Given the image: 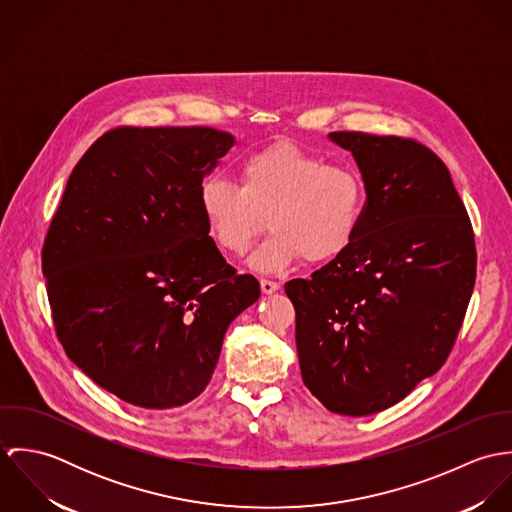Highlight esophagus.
I'll return each mask as SVG.
<instances>
[{
	"instance_id": "esophagus-1",
	"label": "esophagus",
	"mask_w": 512,
	"mask_h": 512,
	"mask_svg": "<svg viewBox=\"0 0 512 512\" xmlns=\"http://www.w3.org/2000/svg\"><path fill=\"white\" fill-rule=\"evenodd\" d=\"M260 288H262V292L270 295V293L278 292V290H280V284H278V282H274V280H266V278H264V280H260Z\"/></svg>"
}]
</instances>
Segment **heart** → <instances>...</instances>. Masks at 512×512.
Returning a JSON list of instances; mask_svg holds the SVG:
<instances>
[{
    "instance_id": "obj_1",
    "label": "heart",
    "mask_w": 512,
    "mask_h": 512,
    "mask_svg": "<svg viewBox=\"0 0 512 512\" xmlns=\"http://www.w3.org/2000/svg\"><path fill=\"white\" fill-rule=\"evenodd\" d=\"M365 207V179L355 167L288 142L246 157L240 185L220 175L199 185V209L222 252L244 256L268 220L272 232L252 258L268 274L301 258L319 264L341 256L359 234Z\"/></svg>"
}]
</instances>
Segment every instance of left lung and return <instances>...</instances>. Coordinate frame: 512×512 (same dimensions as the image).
I'll return each instance as SVG.
<instances>
[{
	"instance_id": "left-lung-1",
	"label": "left lung",
	"mask_w": 512,
	"mask_h": 512,
	"mask_svg": "<svg viewBox=\"0 0 512 512\" xmlns=\"http://www.w3.org/2000/svg\"><path fill=\"white\" fill-rule=\"evenodd\" d=\"M366 185L353 244L290 280L303 384L331 412L368 416L447 361L477 274L471 220L449 169L410 138L333 132Z\"/></svg>"
}]
</instances>
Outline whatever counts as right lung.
Here are the masks:
<instances>
[{
    "instance_id": "right-lung-1",
    "label": "right lung",
    "mask_w": 512,
    "mask_h": 512,
    "mask_svg": "<svg viewBox=\"0 0 512 512\" xmlns=\"http://www.w3.org/2000/svg\"><path fill=\"white\" fill-rule=\"evenodd\" d=\"M232 144L205 126L110 130L76 163L51 220L41 258L57 337L128 404L195 400L228 325L260 297L199 209L201 181Z\"/></svg>"
}]
</instances>
